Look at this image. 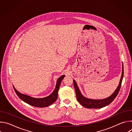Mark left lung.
Here are the masks:
<instances>
[{
    "instance_id": "left-lung-1",
    "label": "left lung",
    "mask_w": 132,
    "mask_h": 132,
    "mask_svg": "<svg viewBox=\"0 0 132 132\" xmlns=\"http://www.w3.org/2000/svg\"><path fill=\"white\" fill-rule=\"evenodd\" d=\"M124 75V69H123V65L122 64V75L120 78L119 84L114 91V92L113 93L112 95L109 96V97L103 99H91L88 98L84 97L80 92L78 86L75 80H73L74 87L76 93V97L78 101L85 108H88V109H99L103 108L109 104H110L114 99L117 96L118 94L120 91V89L121 87V84Z\"/></svg>"
}]
</instances>
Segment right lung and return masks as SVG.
<instances>
[{"mask_svg": "<svg viewBox=\"0 0 132 132\" xmlns=\"http://www.w3.org/2000/svg\"><path fill=\"white\" fill-rule=\"evenodd\" d=\"M65 75H63L61 76L56 81V85L55 88L51 95L47 97L43 98H35L30 97L28 95H24L18 91L13 86L14 91L15 92L17 96L19 97L20 99L25 102L26 103L36 107L44 108L51 105L54 103L58 97V92L60 88V86L62 82V80L64 79Z\"/></svg>", "mask_w": 132, "mask_h": 132, "instance_id": "1", "label": "right lung"}]
</instances>
